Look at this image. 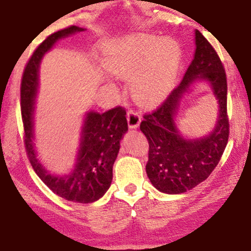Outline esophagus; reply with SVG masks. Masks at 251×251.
<instances>
[{"mask_svg": "<svg viewBox=\"0 0 251 251\" xmlns=\"http://www.w3.org/2000/svg\"><path fill=\"white\" fill-rule=\"evenodd\" d=\"M141 113H140L138 110L129 109L127 111V123L128 126L131 128H136L141 123Z\"/></svg>", "mask_w": 251, "mask_h": 251, "instance_id": "1", "label": "esophagus"}]
</instances>
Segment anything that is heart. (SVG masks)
<instances>
[{"instance_id": "b5f03b06", "label": "heart", "mask_w": 251, "mask_h": 251, "mask_svg": "<svg viewBox=\"0 0 251 251\" xmlns=\"http://www.w3.org/2000/svg\"><path fill=\"white\" fill-rule=\"evenodd\" d=\"M180 49L172 40L157 38L142 39L133 51L125 52L111 61L110 65L125 75H143L134 82V94L142 101L151 102L162 98L171 86Z\"/></svg>"}]
</instances>
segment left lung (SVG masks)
I'll list each match as a JSON object with an SVG mask.
<instances>
[{"instance_id":"8db88e82","label":"left lung","mask_w":251,"mask_h":251,"mask_svg":"<svg viewBox=\"0 0 251 251\" xmlns=\"http://www.w3.org/2000/svg\"><path fill=\"white\" fill-rule=\"evenodd\" d=\"M195 39V56L182 81L152 112L145 113L140 124L149 143L147 175L157 189L166 194L185 193L204 181L222 158L229 136L225 69L215 48L198 29ZM198 78L212 82L220 102V117L211 135L188 142L178 135L173 116L183 93Z\"/></svg>"}]
</instances>
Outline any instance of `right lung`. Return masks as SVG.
Listing matches in <instances>:
<instances>
[{"instance_id": "right-lung-1", "label": "right lung", "mask_w": 251, "mask_h": 251, "mask_svg": "<svg viewBox=\"0 0 251 251\" xmlns=\"http://www.w3.org/2000/svg\"><path fill=\"white\" fill-rule=\"evenodd\" d=\"M83 31L78 26L59 29L47 36L34 50L26 64L21 83L22 119L24 126L26 153L39 178L61 198L76 203L98 201L109 189L112 181V166L119 151L120 140L127 131L126 110L123 106L100 113L89 112L82 131V141L78 162L71 175L56 176L49 175L36 158L33 143V110L38 88V70L42 56L58 39Z\"/></svg>"}]
</instances>
